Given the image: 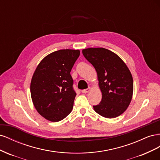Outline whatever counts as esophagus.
Listing matches in <instances>:
<instances>
[{"mask_svg":"<svg viewBox=\"0 0 160 160\" xmlns=\"http://www.w3.org/2000/svg\"><path fill=\"white\" fill-rule=\"evenodd\" d=\"M90 90H91L90 88H88V89H85L82 90L81 92H82V93H88L89 91H90Z\"/></svg>","mask_w":160,"mask_h":160,"instance_id":"34e87169","label":"esophagus"}]
</instances>
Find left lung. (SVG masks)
I'll return each mask as SVG.
<instances>
[{
    "instance_id": "1",
    "label": "left lung",
    "mask_w": 160,
    "mask_h": 160,
    "mask_svg": "<svg viewBox=\"0 0 160 160\" xmlns=\"http://www.w3.org/2000/svg\"><path fill=\"white\" fill-rule=\"evenodd\" d=\"M98 73L102 99L94 105L95 112L106 118H115L127 109L132 101L133 81L128 67L121 58L104 48L82 51Z\"/></svg>"
}]
</instances>
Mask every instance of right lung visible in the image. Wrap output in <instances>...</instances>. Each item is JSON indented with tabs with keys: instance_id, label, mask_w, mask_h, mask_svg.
<instances>
[{
	"instance_id": "add662e5",
	"label": "right lung",
	"mask_w": 160,
	"mask_h": 160,
	"mask_svg": "<svg viewBox=\"0 0 160 160\" xmlns=\"http://www.w3.org/2000/svg\"><path fill=\"white\" fill-rule=\"evenodd\" d=\"M79 50L62 49L51 52L38 65L31 82L32 103L38 113L52 122L68 115L76 93L70 72Z\"/></svg>"
}]
</instances>
